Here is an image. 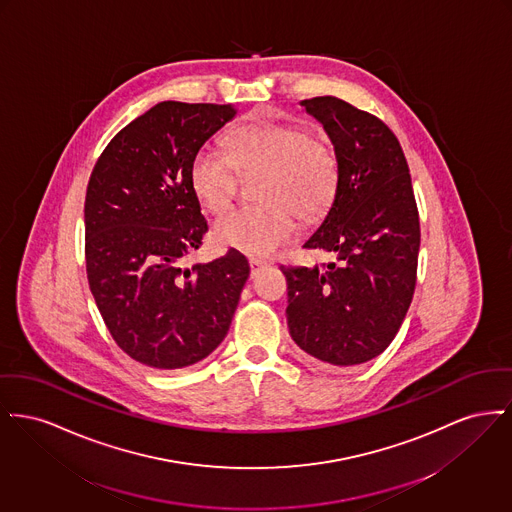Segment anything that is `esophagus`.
Returning a JSON list of instances; mask_svg holds the SVG:
<instances>
[{"label":"esophagus","instance_id":"obj_1","mask_svg":"<svg viewBox=\"0 0 512 512\" xmlns=\"http://www.w3.org/2000/svg\"><path fill=\"white\" fill-rule=\"evenodd\" d=\"M249 267H251V278H255L259 271H263L265 267H267V263H263V261H259V259H251L249 261Z\"/></svg>","mask_w":512,"mask_h":512}]
</instances>
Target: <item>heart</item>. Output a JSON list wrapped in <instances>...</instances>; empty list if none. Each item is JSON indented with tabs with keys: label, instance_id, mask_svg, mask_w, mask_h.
I'll use <instances>...</instances> for the list:
<instances>
[{
	"label": "heart",
	"instance_id": "obj_1",
	"mask_svg": "<svg viewBox=\"0 0 512 512\" xmlns=\"http://www.w3.org/2000/svg\"><path fill=\"white\" fill-rule=\"evenodd\" d=\"M226 152L201 149L193 156L189 181L199 203L211 212L232 207L240 176L261 172L255 207L226 214L214 238L251 257H269L294 240L303 220H317L334 201L338 160L325 135L292 121L241 123L226 135Z\"/></svg>",
	"mask_w": 512,
	"mask_h": 512
}]
</instances>
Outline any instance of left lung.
Listing matches in <instances>:
<instances>
[{"label": "left lung", "mask_w": 512, "mask_h": 512, "mask_svg": "<svg viewBox=\"0 0 512 512\" xmlns=\"http://www.w3.org/2000/svg\"><path fill=\"white\" fill-rule=\"evenodd\" d=\"M338 160V187L317 232L303 243L336 255L325 271L280 267L288 329L323 367H350L387 350L412 303L420 216L408 162L391 129L334 98L301 100Z\"/></svg>", "instance_id": "left-lung-1"}]
</instances>
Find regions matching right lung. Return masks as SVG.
<instances>
[{"instance_id": "1", "label": "right lung", "mask_w": 512, "mask_h": 512, "mask_svg": "<svg viewBox=\"0 0 512 512\" xmlns=\"http://www.w3.org/2000/svg\"><path fill=\"white\" fill-rule=\"evenodd\" d=\"M236 114L232 104L160 102L125 125L92 170L85 199L92 296L121 350L154 369L212 354L249 278L236 249L180 265L209 230L189 181L193 156Z\"/></svg>"}]
</instances>
